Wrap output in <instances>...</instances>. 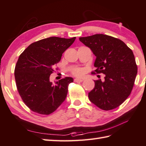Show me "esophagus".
I'll list each match as a JSON object with an SVG mask.
<instances>
[{
	"instance_id": "obj_1",
	"label": "esophagus",
	"mask_w": 146,
	"mask_h": 146,
	"mask_svg": "<svg viewBox=\"0 0 146 146\" xmlns=\"http://www.w3.org/2000/svg\"><path fill=\"white\" fill-rule=\"evenodd\" d=\"M74 81L76 82H82V81H84L83 79H81V78H76L74 79Z\"/></svg>"
}]
</instances>
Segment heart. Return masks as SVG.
Returning <instances> with one entry per match:
<instances>
[{
    "mask_svg": "<svg viewBox=\"0 0 146 146\" xmlns=\"http://www.w3.org/2000/svg\"><path fill=\"white\" fill-rule=\"evenodd\" d=\"M84 72H85L84 69L81 68H76V69H75V70H73L72 71L73 75L78 76H83L84 74Z\"/></svg>",
    "mask_w": 146,
    "mask_h": 146,
    "instance_id": "heart-1",
    "label": "heart"
}]
</instances>
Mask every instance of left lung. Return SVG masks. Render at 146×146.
I'll return each mask as SVG.
<instances>
[{
	"mask_svg": "<svg viewBox=\"0 0 146 146\" xmlns=\"http://www.w3.org/2000/svg\"><path fill=\"white\" fill-rule=\"evenodd\" d=\"M96 56L93 73L105 75L104 80H95L88 93L90 100L103 110L117 108L129 97L137 74V66L131 49L123 41L104 34L80 37Z\"/></svg>",
	"mask_w": 146,
	"mask_h": 146,
	"instance_id": "1",
	"label": "left lung"
}]
</instances>
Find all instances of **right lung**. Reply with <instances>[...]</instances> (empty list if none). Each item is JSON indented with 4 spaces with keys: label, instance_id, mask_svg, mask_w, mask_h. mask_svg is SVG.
I'll use <instances>...</instances> for the list:
<instances>
[{
    "label": "right lung",
    "instance_id": "1",
    "mask_svg": "<svg viewBox=\"0 0 146 146\" xmlns=\"http://www.w3.org/2000/svg\"><path fill=\"white\" fill-rule=\"evenodd\" d=\"M75 38L42 39L30 44L19 56L15 68L17 88L23 102L33 111L49 115L65 100L73 78L66 77L53 83L49 76Z\"/></svg>",
    "mask_w": 146,
    "mask_h": 146
}]
</instances>
